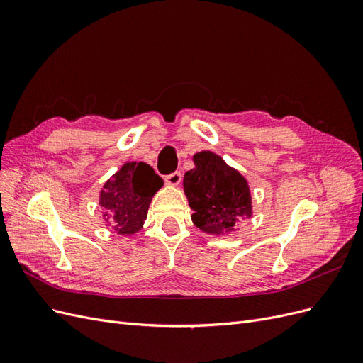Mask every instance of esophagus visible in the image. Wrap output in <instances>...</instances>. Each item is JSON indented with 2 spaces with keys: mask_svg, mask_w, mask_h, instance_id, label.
Masks as SVG:
<instances>
[{
  "mask_svg": "<svg viewBox=\"0 0 363 363\" xmlns=\"http://www.w3.org/2000/svg\"><path fill=\"white\" fill-rule=\"evenodd\" d=\"M180 182H182V174L179 171H175L164 177V183L169 186H177V184H180Z\"/></svg>",
  "mask_w": 363,
  "mask_h": 363,
  "instance_id": "34e87169",
  "label": "esophagus"
}]
</instances>
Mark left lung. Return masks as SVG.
<instances>
[{"label":"left lung","instance_id":"1","mask_svg":"<svg viewBox=\"0 0 363 363\" xmlns=\"http://www.w3.org/2000/svg\"><path fill=\"white\" fill-rule=\"evenodd\" d=\"M194 163L183 179L194 224L211 235L233 232L252 213L247 180L212 151L196 152Z\"/></svg>","mask_w":363,"mask_h":363}]
</instances>
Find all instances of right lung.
I'll return each instance as SVG.
<instances>
[{
  "label": "right lung",
  "instance_id": "add662e5",
  "mask_svg": "<svg viewBox=\"0 0 363 363\" xmlns=\"http://www.w3.org/2000/svg\"><path fill=\"white\" fill-rule=\"evenodd\" d=\"M163 186V180L150 164L127 162L107 180L100 192L104 219L119 235H133L147 219L152 195Z\"/></svg>",
  "mask_w": 363,
  "mask_h": 363
}]
</instances>
